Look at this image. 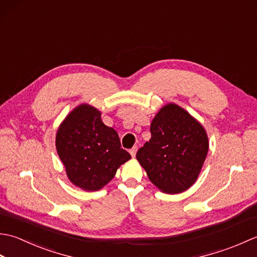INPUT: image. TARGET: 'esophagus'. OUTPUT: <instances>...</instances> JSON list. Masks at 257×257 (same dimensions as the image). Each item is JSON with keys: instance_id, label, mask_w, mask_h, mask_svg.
<instances>
[{"instance_id": "esophagus-1", "label": "esophagus", "mask_w": 257, "mask_h": 257, "mask_svg": "<svg viewBox=\"0 0 257 257\" xmlns=\"http://www.w3.org/2000/svg\"><path fill=\"white\" fill-rule=\"evenodd\" d=\"M137 150H138V148H137V147H134V148L133 149H130V155H132V157L133 158H135L136 157V154H137Z\"/></svg>"}]
</instances>
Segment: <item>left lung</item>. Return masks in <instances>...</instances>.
Instances as JSON below:
<instances>
[{
  "label": "left lung",
  "instance_id": "1",
  "mask_svg": "<svg viewBox=\"0 0 257 257\" xmlns=\"http://www.w3.org/2000/svg\"><path fill=\"white\" fill-rule=\"evenodd\" d=\"M150 132V140L136 156L150 181L168 194L192 187L209 151L203 125L185 109L169 102L152 119Z\"/></svg>",
  "mask_w": 257,
  "mask_h": 257
}]
</instances>
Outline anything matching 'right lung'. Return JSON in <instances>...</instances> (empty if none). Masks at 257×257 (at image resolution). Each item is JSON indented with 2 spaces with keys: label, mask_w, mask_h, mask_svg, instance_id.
Returning a JSON list of instances; mask_svg holds the SVG:
<instances>
[{
  "label": "right lung",
  "mask_w": 257,
  "mask_h": 257,
  "mask_svg": "<svg viewBox=\"0 0 257 257\" xmlns=\"http://www.w3.org/2000/svg\"><path fill=\"white\" fill-rule=\"evenodd\" d=\"M55 145L69 181L89 192L102 189L132 159L116 130L103 123L101 112L89 103H80L65 117Z\"/></svg>",
  "instance_id": "obj_1"
}]
</instances>
